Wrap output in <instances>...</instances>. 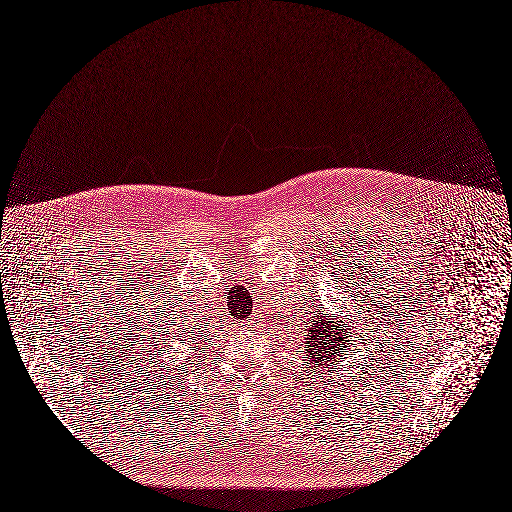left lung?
Here are the masks:
<instances>
[{
  "label": "left lung",
  "mask_w": 512,
  "mask_h": 512,
  "mask_svg": "<svg viewBox=\"0 0 512 512\" xmlns=\"http://www.w3.org/2000/svg\"><path fill=\"white\" fill-rule=\"evenodd\" d=\"M346 342H350V340L346 336V330L344 328L340 330V324L328 322V313H326V316H318V313H316V320H313V324L307 332L303 359L311 361V363H324L326 365L328 361H336V357L344 355Z\"/></svg>",
  "instance_id": "obj_1"
}]
</instances>
